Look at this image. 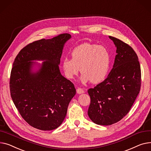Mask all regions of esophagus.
<instances>
[{
    "label": "esophagus",
    "mask_w": 151,
    "mask_h": 151,
    "mask_svg": "<svg viewBox=\"0 0 151 151\" xmlns=\"http://www.w3.org/2000/svg\"><path fill=\"white\" fill-rule=\"evenodd\" d=\"M76 91H77V93L78 94H82V93H83L85 92V91L81 88H78L76 90Z\"/></svg>",
    "instance_id": "obj_1"
}]
</instances>
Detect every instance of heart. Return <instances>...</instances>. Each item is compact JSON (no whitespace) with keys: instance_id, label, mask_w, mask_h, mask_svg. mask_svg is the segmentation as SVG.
I'll return each mask as SVG.
<instances>
[{"instance_id":"heart-1","label":"heart","mask_w":151,"mask_h":151,"mask_svg":"<svg viewBox=\"0 0 151 151\" xmlns=\"http://www.w3.org/2000/svg\"><path fill=\"white\" fill-rule=\"evenodd\" d=\"M71 57L65 58L62 61L64 73L69 79L74 78L80 69L83 83L90 81L99 83L107 77L111 65V56L105 47L85 43L73 50Z\"/></svg>"}]
</instances>
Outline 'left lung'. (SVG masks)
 <instances>
[{"mask_svg":"<svg viewBox=\"0 0 151 151\" xmlns=\"http://www.w3.org/2000/svg\"><path fill=\"white\" fill-rule=\"evenodd\" d=\"M117 54L107 78L88 90L91 102L88 116L95 124L109 126L119 121L129 113L141 88L138 58L129 44L109 36Z\"/></svg>","mask_w":151,"mask_h":151,"instance_id":"1","label":"left lung"}]
</instances>
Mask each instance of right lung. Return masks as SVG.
I'll list each match as a JSON object with an SVG mask.
<instances>
[{"label": "right lung", "instance_id": "1", "mask_svg": "<svg viewBox=\"0 0 151 151\" xmlns=\"http://www.w3.org/2000/svg\"><path fill=\"white\" fill-rule=\"evenodd\" d=\"M68 33L29 44L14 59L10 90L12 100L22 118L31 126L51 130L64 121L68 105L75 96L74 84L60 73V58ZM33 60H44L38 72L31 69Z\"/></svg>", "mask_w": 151, "mask_h": 151}]
</instances>
